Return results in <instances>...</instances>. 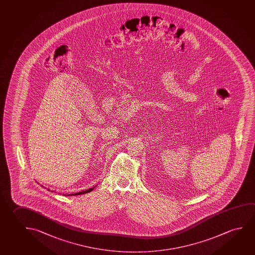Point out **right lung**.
<instances>
[{"mask_svg":"<svg viewBox=\"0 0 255 255\" xmlns=\"http://www.w3.org/2000/svg\"><path fill=\"white\" fill-rule=\"evenodd\" d=\"M94 188L88 189V190H86V191H83V192H78V193H75V194H71V195H80V194H85V193H87V192H90L91 191H93ZM71 195V194H70ZM69 196V195H68Z\"/></svg>","mask_w":255,"mask_h":255,"instance_id":"right-lung-1","label":"right lung"}]
</instances>
